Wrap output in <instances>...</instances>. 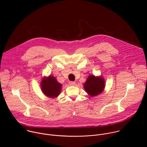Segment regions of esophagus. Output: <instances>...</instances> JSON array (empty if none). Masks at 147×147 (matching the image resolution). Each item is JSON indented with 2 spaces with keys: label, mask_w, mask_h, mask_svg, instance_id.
Wrapping results in <instances>:
<instances>
[{
  "label": "esophagus",
  "mask_w": 147,
  "mask_h": 147,
  "mask_svg": "<svg viewBox=\"0 0 147 147\" xmlns=\"http://www.w3.org/2000/svg\"><path fill=\"white\" fill-rule=\"evenodd\" d=\"M69 84L70 86H74L76 84V82L75 81H70L69 82Z\"/></svg>",
  "instance_id": "1"
}]
</instances>
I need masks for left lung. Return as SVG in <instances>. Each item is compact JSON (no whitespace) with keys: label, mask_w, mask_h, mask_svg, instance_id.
I'll list each match as a JSON object with an SVG mask.
<instances>
[{"label":"left lung","mask_w":147,"mask_h":147,"mask_svg":"<svg viewBox=\"0 0 147 147\" xmlns=\"http://www.w3.org/2000/svg\"><path fill=\"white\" fill-rule=\"evenodd\" d=\"M105 87V81L102 76L90 75L84 84V88L91 96H95L100 94Z\"/></svg>","instance_id":"obj_1"}]
</instances>
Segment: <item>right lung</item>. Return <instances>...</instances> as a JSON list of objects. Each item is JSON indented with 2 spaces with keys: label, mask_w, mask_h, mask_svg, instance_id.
<instances>
[{
  "label": "right lung",
  "mask_w": 147,
  "mask_h": 147,
  "mask_svg": "<svg viewBox=\"0 0 147 147\" xmlns=\"http://www.w3.org/2000/svg\"><path fill=\"white\" fill-rule=\"evenodd\" d=\"M40 88L45 96L51 98H55L60 95L62 85L54 76H49L48 77H44L42 79Z\"/></svg>",
  "instance_id": "right-lung-1"
}]
</instances>
